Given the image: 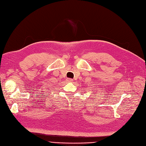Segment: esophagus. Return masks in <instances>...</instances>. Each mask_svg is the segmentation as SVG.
<instances>
[{"mask_svg": "<svg viewBox=\"0 0 146 146\" xmlns=\"http://www.w3.org/2000/svg\"><path fill=\"white\" fill-rule=\"evenodd\" d=\"M67 82H72V81H73V80L72 79H67Z\"/></svg>", "mask_w": 146, "mask_h": 146, "instance_id": "1", "label": "esophagus"}]
</instances>
